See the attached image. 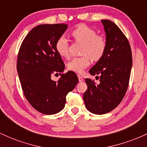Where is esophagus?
<instances>
[{
	"instance_id": "1",
	"label": "esophagus",
	"mask_w": 147,
	"mask_h": 147,
	"mask_svg": "<svg viewBox=\"0 0 147 147\" xmlns=\"http://www.w3.org/2000/svg\"><path fill=\"white\" fill-rule=\"evenodd\" d=\"M78 79H79V82H83L84 81V78L80 75H78Z\"/></svg>"
}]
</instances>
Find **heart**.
I'll list each match as a JSON object with an SVG mask.
<instances>
[{
    "instance_id": "b5f03b06",
    "label": "heart",
    "mask_w": 147,
    "mask_h": 147,
    "mask_svg": "<svg viewBox=\"0 0 147 147\" xmlns=\"http://www.w3.org/2000/svg\"><path fill=\"white\" fill-rule=\"evenodd\" d=\"M72 35L76 42L83 43L82 55L84 56L72 59L67 63L69 70L81 74L90 64V58L95 61L100 60L105 54L107 42L106 38L97 34L95 30L86 25H79L72 31ZM69 41L65 35H61L56 42V50L63 58H68Z\"/></svg>"
}]
</instances>
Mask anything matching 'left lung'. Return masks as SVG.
I'll return each mask as SVG.
<instances>
[{
  "label": "left lung",
  "instance_id": "left-lung-1",
  "mask_svg": "<svg viewBox=\"0 0 147 147\" xmlns=\"http://www.w3.org/2000/svg\"><path fill=\"white\" fill-rule=\"evenodd\" d=\"M102 23L107 47L102 58L89 70L90 75H99L100 82L96 84L94 80L86 79L88 88L83 97L86 109L97 115L110 112L122 102L132 67V52L127 38L113 22L102 20Z\"/></svg>",
  "mask_w": 147,
  "mask_h": 147
}]
</instances>
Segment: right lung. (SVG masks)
<instances>
[{"label":"right lung","mask_w":147,"mask_h":147,"mask_svg":"<svg viewBox=\"0 0 147 147\" xmlns=\"http://www.w3.org/2000/svg\"><path fill=\"white\" fill-rule=\"evenodd\" d=\"M67 28L64 23L38 25L28 34L18 52L16 68L25 98L34 109L45 115L61 111L66 95L78 83L74 72L62 73L65 64L55 47ZM58 74L60 79L55 82L51 76Z\"/></svg>","instance_id":"obj_1"}]
</instances>
